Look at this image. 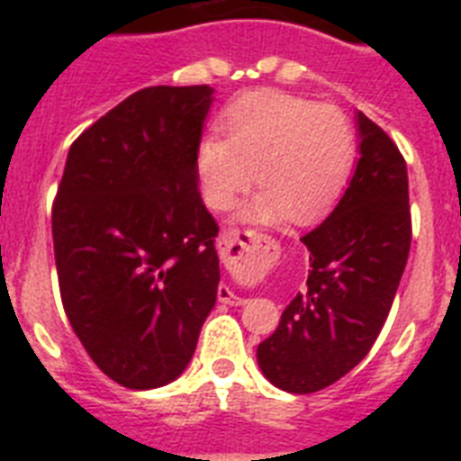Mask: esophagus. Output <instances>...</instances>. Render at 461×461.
Listing matches in <instances>:
<instances>
[{
    "label": "esophagus",
    "instance_id": "34e87169",
    "mask_svg": "<svg viewBox=\"0 0 461 461\" xmlns=\"http://www.w3.org/2000/svg\"><path fill=\"white\" fill-rule=\"evenodd\" d=\"M223 240H228V238H223ZM217 297H219V303H223V304H230V307H240V304H244V303H247V300H244V297L235 295V293L230 291V288H228V286H219V291H217Z\"/></svg>",
    "mask_w": 461,
    "mask_h": 461
}]
</instances>
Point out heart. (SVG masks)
I'll use <instances>...</instances> for the list:
<instances>
[{
  "instance_id": "b5f03b06",
  "label": "heart",
  "mask_w": 461,
  "mask_h": 461,
  "mask_svg": "<svg viewBox=\"0 0 461 461\" xmlns=\"http://www.w3.org/2000/svg\"><path fill=\"white\" fill-rule=\"evenodd\" d=\"M221 126L226 140L207 136L195 149V175L212 210H230L256 175L263 191L244 205L242 219L304 223L321 217L351 177L356 129L335 105L260 89L228 105Z\"/></svg>"
}]
</instances>
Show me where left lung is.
<instances>
[{"instance_id": "1", "label": "left lung", "mask_w": 461, "mask_h": 461, "mask_svg": "<svg viewBox=\"0 0 461 461\" xmlns=\"http://www.w3.org/2000/svg\"><path fill=\"white\" fill-rule=\"evenodd\" d=\"M360 158L328 219L307 235V291L258 344V367L276 388L319 393L351 372L376 341L411 249L406 161L390 136L357 113Z\"/></svg>"}]
</instances>
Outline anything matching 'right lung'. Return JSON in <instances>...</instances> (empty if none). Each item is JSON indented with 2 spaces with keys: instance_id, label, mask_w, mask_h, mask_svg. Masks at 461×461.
Masks as SVG:
<instances>
[{
  "instance_id": "right-lung-1",
  "label": "right lung",
  "mask_w": 461,
  "mask_h": 461,
  "mask_svg": "<svg viewBox=\"0 0 461 461\" xmlns=\"http://www.w3.org/2000/svg\"><path fill=\"white\" fill-rule=\"evenodd\" d=\"M212 92L158 85L126 96L73 140L57 186L64 312L96 367L124 388L180 376L217 303L219 226L195 175Z\"/></svg>"
}]
</instances>
